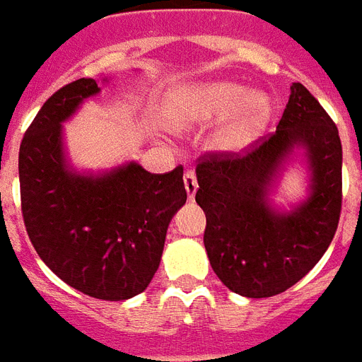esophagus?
<instances>
[{
  "label": "esophagus",
  "instance_id": "1",
  "mask_svg": "<svg viewBox=\"0 0 362 362\" xmlns=\"http://www.w3.org/2000/svg\"><path fill=\"white\" fill-rule=\"evenodd\" d=\"M184 186H186L187 197H195V192H197V176H195V170L187 169L186 175H184Z\"/></svg>",
  "mask_w": 362,
  "mask_h": 362
}]
</instances>
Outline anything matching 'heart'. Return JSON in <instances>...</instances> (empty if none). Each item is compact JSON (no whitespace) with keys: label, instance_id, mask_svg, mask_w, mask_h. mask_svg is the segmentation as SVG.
Wrapping results in <instances>:
<instances>
[{"label":"heart","instance_id":"heart-1","mask_svg":"<svg viewBox=\"0 0 362 362\" xmlns=\"http://www.w3.org/2000/svg\"><path fill=\"white\" fill-rule=\"evenodd\" d=\"M238 109V115L220 131L218 142L223 148L240 146L252 139L270 116V101L263 93L233 82H212L201 86H184L170 93V115L180 124H206Z\"/></svg>","mask_w":362,"mask_h":362}]
</instances>
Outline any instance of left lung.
<instances>
[{"instance_id":"left-lung-1","label":"left lung","mask_w":362,"mask_h":362,"mask_svg":"<svg viewBox=\"0 0 362 362\" xmlns=\"http://www.w3.org/2000/svg\"><path fill=\"white\" fill-rule=\"evenodd\" d=\"M295 146L307 150L310 195L291 213H280L268 193ZM195 173L210 264L223 286L242 297H274L295 286L337 233L342 142L337 124L300 82H293L276 133L259 136L242 152L204 153Z\"/></svg>"}]
</instances>
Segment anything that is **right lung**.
<instances>
[{"mask_svg": "<svg viewBox=\"0 0 362 362\" xmlns=\"http://www.w3.org/2000/svg\"><path fill=\"white\" fill-rule=\"evenodd\" d=\"M99 93L78 78L52 93L18 153L22 218L31 244L67 286L101 300L142 293L161 261L167 227L186 203L184 167L152 175L139 163L76 175L65 161L62 122Z\"/></svg>", "mask_w": 362, "mask_h": 362, "instance_id": "1", "label": "right lung"}]
</instances>
